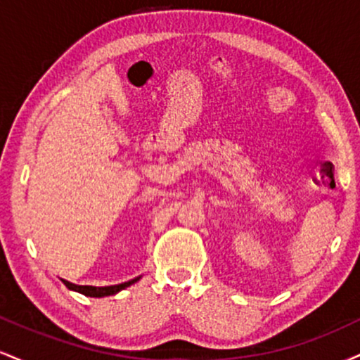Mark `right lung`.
<instances>
[{
  "label": "right lung",
  "mask_w": 360,
  "mask_h": 360,
  "mask_svg": "<svg viewBox=\"0 0 360 360\" xmlns=\"http://www.w3.org/2000/svg\"><path fill=\"white\" fill-rule=\"evenodd\" d=\"M139 279H140V278H135V279L128 281V283L117 284V286H105V288H96V286H77V284L68 283V281H64V284H65V286H68L69 289H72V291L81 292V295H84V296H91V298H103V296L117 295L118 291H122V289L128 288V286H130V284L137 283Z\"/></svg>",
  "instance_id": "1"
}]
</instances>
